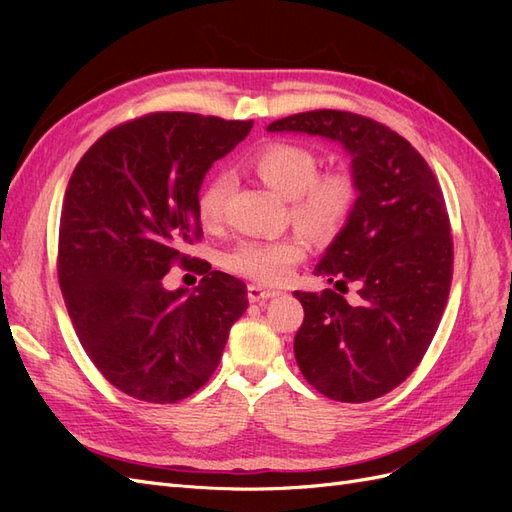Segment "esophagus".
<instances>
[{
    "mask_svg": "<svg viewBox=\"0 0 512 512\" xmlns=\"http://www.w3.org/2000/svg\"><path fill=\"white\" fill-rule=\"evenodd\" d=\"M280 290H271V288H262L258 284H250L247 286V299H250V303H265L273 297H280Z\"/></svg>",
    "mask_w": 512,
    "mask_h": 512,
    "instance_id": "1",
    "label": "esophagus"
}]
</instances>
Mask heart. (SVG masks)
I'll use <instances>...</instances> for the list:
<instances>
[{
	"mask_svg": "<svg viewBox=\"0 0 512 512\" xmlns=\"http://www.w3.org/2000/svg\"><path fill=\"white\" fill-rule=\"evenodd\" d=\"M254 173L271 190L290 200V213L297 224L314 235L327 237L344 226L356 200V183L346 168L316 173L318 160L309 149L292 143H271L250 158ZM230 192V177L213 173L200 188L196 209L205 226H215L224 215ZM307 254L303 235L277 239H245L226 254L228 271L250 280L275 286L284 284L294 267Z\"/></svg>",
	"mask_w": 512,
	"mask_h": 512,
	"instance_id": "1",
	"label": "heart"
}]
</instances>
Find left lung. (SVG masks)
I'll list each match as a JSON object with an SVG mask.
<instances>
[{
  "mask_svg": "<svg viewBox=\"0 0 512 512\" xmlns=\"http://www.w3.org/2000/svg\"><path fill=\"white\" fill-rule=\"evenodd\" d=\"M267 132L322 136L350 156L354 207L314 275L354 284L359 303L331 288L294 292L305 312L294 359L335 401L382 397L421 363L451 290L453 239L440 185L404 136L361 115L309 111Z\"/></svg>",
  "mask_w": 512,
  "mask_h": 512,
  "instance_id": "8db88e82",
  "label": "left lung"
}]
</instances>
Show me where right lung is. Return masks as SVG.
<instances>
[{
	"mask_svg": "<svg viewBox=\"0 0 512 512\" xmlns=\"http://www.w3.org/2000/svg\"><path fill=\"white\" fill-rule=\"evenodd\" d=\"M252 121L153 113L106 132L76 164L59 222V286L74 331L102 376L130 397L175 404L220 365L247 288L203 271L168 290L173 262L203 237L196 200L215 160Z\"/></svg>",
	"mask_w": 512,
	"mask_h": 512,
	"instance_id": "obj_1",
	"label": "right lung"
}]
</instances>
